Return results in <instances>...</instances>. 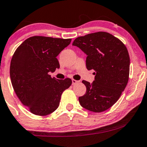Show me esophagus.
<instances>
[{
	"label": "esophagus",
	"mask_w": 147,
	"mask_h": 147,
	"mask_svg": "<svg viewBox=\"0 0 147 147\" xmlns=\"http://www.w3.org/2000/svg\"><path fill=\"white\" fill-rule=\"evenodd\" d=\"M78 80H75V79H72V84L73 85H75V84H76V83H78Z\"/></svg>",
	"instance_id": "obj_1"
}]
</instances>
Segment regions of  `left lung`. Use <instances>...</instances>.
<instances>
[{"label": "left lung", "instance_id": "1", "mask_svg": "<svg viewBox=\"0 0 147 147\" xmlns=\"http://www.w3.org/2000/svg\"><path fill=\"white\" fill-rule=\"evenodd\" d=\"M87 55L86 67L93 69L94 80L82 83L86 92L80 105L90 111H105L114 105L125 88L130 73V57L119 39L104 31L76 38L72 43Z\"/></svg>", "mask_w": 147, "mask_h": 147}]
</instances>
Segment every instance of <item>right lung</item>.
Instances as JSON below:
<instances>
[{
	"mask_svg": "<svg viewBox=\"0 0 147 147\" xmlns=\"http://www.w3.org/2000/svg\"><path fill=\"white\" fill-rule=\"evenodd\" d=\"M71 39L32 36L15 50L10 62L11 83L22 103L32 113L46 116L58 108L61 95L72 80L52 78L59 68L57 55Z\"/></svg>",
	"mask_w": 147,
	"mask_h": 147,
	"instance_id": "right-lung-1",
	"label": "right lung"
}]
</instances>
